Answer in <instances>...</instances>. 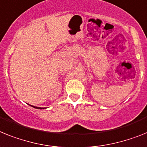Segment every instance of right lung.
Instances as JSON below:
<instances>
[{
	"instance_id": "right-lung-1",
	"label": "right lung",
	"mask_w": 147,
	"mask_h": 147,
	"mask_svg": "<svg viewBox=\"0 0 147 147\" xmlns=\"http://www.w3.org/2000/svg\"><path fill=\"white\" fill-rule=\"evenodd\" d=\"M33 107H34V108H37V109H43V108H41V107H34V106H32Z\"/></svg>"
}]
</instances>
